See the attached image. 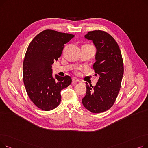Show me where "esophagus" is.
Instances as JSON below:
<instances>
[{"mask_svg":"<svg viewBox=\"0 0 148 148\" xmlns=\"http://www.w3.org/2000/svg\"><path fill=\"white\" fill-rule=\"evenodd\" d=\"M72 80H73V83H77V82H80L79 80L77 79L76 78H75V77H73V78H72Z\"/></svg>","mask_w":148,"mask_h":148,"instance_id":"obj_1","label":"esophagus"}]
</instances>
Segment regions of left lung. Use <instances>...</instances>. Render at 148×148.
<instances>
[{
	"mask_svg": "<svg viewBox=\"0 0 148 148\" xmlns=\"http://www.w3.org/2000/svg\"><path fill=\"white\" fill-rule=\"evenodd\" d=\"M84 38L95 45L97 53L94 69L99 77L95 86L86 84V94L82 99L84 107L94 113L105 112L113 105L119 92L123 74V64L119 47L108 33L97 30Z\"/></svg>",
	"mask_w": 148,
	"mask_h": 148,
	"instance_id": "1",
	"label": "left lung"
}]
</instances>
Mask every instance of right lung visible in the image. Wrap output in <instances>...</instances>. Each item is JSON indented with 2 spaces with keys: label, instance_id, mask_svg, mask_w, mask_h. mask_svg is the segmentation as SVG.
I'll return each instance as SVG.
<instances>
[{
  "label": "right lung",
  "instance_id": "1",
  "mask_svg": "<svg viewBox=\"0 0 148 148\" xmlns=\"http://www.w3.org/2000/svg\"><path fill=\"white\" fill-rule=\"evenodd\" d=\"M74 36L45 30L29 44L23 61V82L30 100L40 109L50 111L60 103V91L71 83L68 75L53 77L52 64L61 56L64 45Z\"/></svg>",
  "mask_w": 148,
  "mask_h": 148
}]
</instances>
